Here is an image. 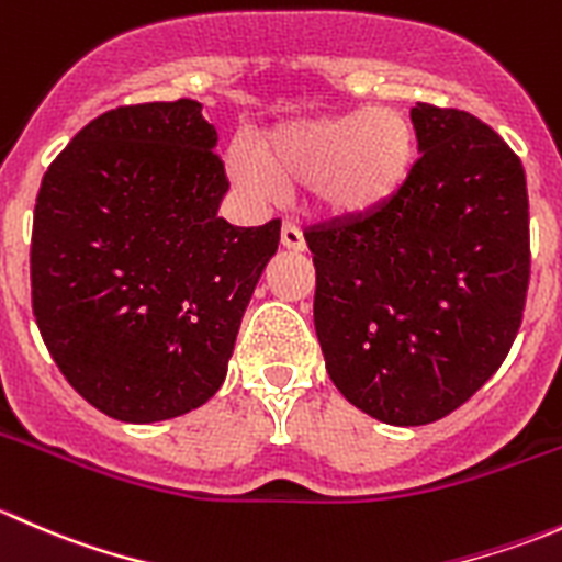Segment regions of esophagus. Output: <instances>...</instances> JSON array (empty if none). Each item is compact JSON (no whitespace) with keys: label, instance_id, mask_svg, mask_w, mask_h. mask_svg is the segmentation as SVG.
Returning a JSON list of instances; mask_svg holds the SVG:
<instances>
[{"label":"esophagus","instance_id":"esophagus-1","mask_svg":"<svg viewBox=\"0 0 562 562\" xmlns=\"http://www.w3.org/2000/svg\"><path fill=\"white\" fill-rule=\"evenodd\" d=\"M280 245L288 249V252H304L307 241H304V234L293 223H282L280 231Z\"/></svg>","mask_w":562,"mask_h":562}]
</instances>
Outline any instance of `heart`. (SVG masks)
Listing matches in <instances>:
<instances>
[{"label":"heart","instance_id":"obj_1","mask_svg":"<svg viewBox=\"0 0 562 562\" xmlns=\"http://www.w3.org/2000/svg\"><path fill=\"white\" fill-rule=\"evenodd\" d=\"M418 166V130L411 113L391 105L350 108L288 119L252 140V155L231 149V181L252 198L274 187L307 190L317 214L361 223L389 212Z\"/></svg>","mask_w":562,"mask_h":562}]
</instances>
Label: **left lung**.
I'll use <instances>...</instances> for the list:
<instances>
[{"label": "left lung", "mask_w": 562, "mask_h": 562, "mask_svg": "<svg viewBox=\"0 0 562 562\" xmlns=\"http://www.w3.org/2000/svg\"><path fill=\"white\" fill-rule=\"evenodd\" d=\"M411 119L422 160L405 195L307 231L328 378L391 427L438 422L495 375L530 280L519 157L473 113L416 103Z\"/></svg>", "instance_id": "8db88e82"}]
</instances>
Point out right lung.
<instances>
[{
    "label": "right lung",
    "mask_w": 562,
    "mask_h": 562,
    "mask_svg": "<svg viewBox=\"0 0 562 562\" xmlns=\"http://www.w3.org/2000/svg\"><path fill=\"white\" fill-rule=\"evenodd\" d=\"M201 103L124 105L50 162L32 225V310L72 389L127 424L223 386L280 220L220 217L228 179Z\"/></svg>",
    "instance_id": "right-lung-1"
}]
</instances>
